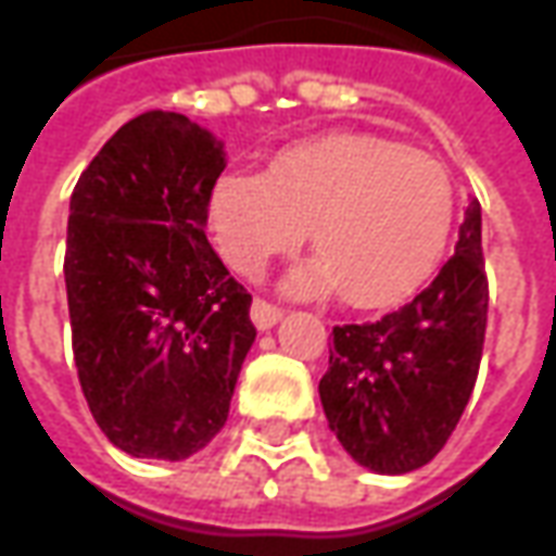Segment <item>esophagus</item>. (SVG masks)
<instances>
[{"instance_id": "1", "label": "esophagus", "mask_w": 556, "mask_h": 556, "mask_svg": "<svg viewBox=\"0 0 556 556\" xmlns=\"http://www.w3.org/2000/svg\"><path fill=\"white\" fill-rule=\"evenodd\" d=\"M250 318H253V325L258 327V330H270V327L282 318V309H279L277 303H267L262 301V298H255L253 309H250Z\"/></svg>"}]
</instances>
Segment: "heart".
Returning <instances> with one entry per match:
<instances>
[{
	"label": "heart",
	"instance_id": "heart-1",
	"mask_svg": "<svg viewBox=\"0 0 556 556\" xmlns=\"http://www.w3.org/2000/svg\"><path fill=\"white\" fill-rule=\"evenodd\" d=\"M450 169L426 151L369 134L286 148L267 172H226L207 199L219 255L258 277L309 229L318 258L291 277L301 291L342 289L357 309L405 301L438 270L453 235Z\"/></svg>",
	"mask_w": 556,
	"mask_h": 556
}]
</instances>
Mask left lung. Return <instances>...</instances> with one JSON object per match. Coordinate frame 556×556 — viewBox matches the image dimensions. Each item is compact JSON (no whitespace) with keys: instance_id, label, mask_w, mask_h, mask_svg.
Returning a JSON list of instances; mask_svg holds the SVG:
<instances>
[{"instance_id":"left-lung-1","label":"left lung","mask_w":556,"mask_h":556,"mask_svg":"<svg viewBox=\"0 0 556 556\" xmlns=\"http://www.w3.org/2000/svg\"><path fill=\"white\" fill-rule=\"evenodd\" d=\"M485 321L489 277L473 199L455 253L414 301L378 321L333 327L318 393L330 431L357 465L408 473L441 453L477 384Z\"/></svg>"}]
</instances>
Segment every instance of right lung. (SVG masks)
<instances>
[{"label":"right lung","mask_w":556,"mask_h":556,"mask_svg":"<svg viewBox=\"0 0 556 556\" xmlns=\"http://www.w3.org/2000/svg\"><path fill=\"white\" fill-rule=\"evenodd\" d=\"M223 146L181 113L130 118L71 193L65 250L79 387L110 441L181 462L226 426L253 294L205 238Z\"/></svg>","instance_id":"right-lung-1"}]
</instances>
